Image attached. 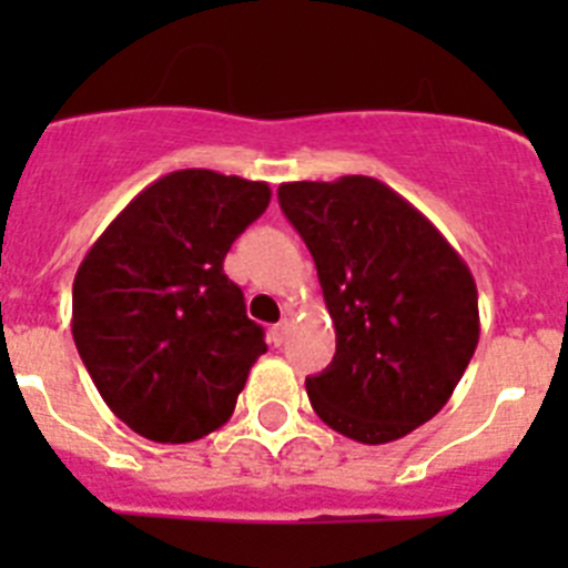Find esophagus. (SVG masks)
I'll return each mask as SVG.
<instances>
[{"mask_svg":"<svg viewBox=\"0 0 568 568\" xmlns=\"http://www.w3.org/2000/svg\"><path fill=\"white\" fill-rule=\"evenodd\" d=\"M287 335H290V321L287 318L278 321V324H273V327H270V341H273L275 346L284 344V341H287Z\"/></svg>","mask_w":568,"mask_h":568,"instance_id":"obj_1","label":"esophagus"}]
</instances>
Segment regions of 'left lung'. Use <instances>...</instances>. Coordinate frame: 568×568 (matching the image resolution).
<instances>
[{
  "mask_svg": "<svg viewBox=\"0 0 568 568\" xmlns=\"http://www.w3.org/2000/svg\"><path fill=\"white\" fill-rule=\"evenodd\" d=\"M278 204L318 270L333 364L307 378L315 415L358 444H389L444 409L480 338L478 287L458 250L369 175L287 182Z\"/></svg>",
  "mask_w": 568,
  "mask_h": 568,
  "instance_id": "obj_1",
  "label": "left lung"
}]
</instances>
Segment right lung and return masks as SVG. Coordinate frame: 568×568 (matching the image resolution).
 Here are the masks:
<instances>
[{"mask_svg":"<svg viewBox=\"0 0 568 568\" xmlns=\"http://www.w3.org/2000/svg\"><path fill=\"white\" fill-rule=\"evenodd\" d=\"M270 195L267 182L175 170L135 195L79 264L73 341L110 413L142 438L215 433L267 353L224 255Z\"/></svg>","mask_w":568,"mask_h":568,"instance_id":"1","label":"right lung"}]
</instances>
